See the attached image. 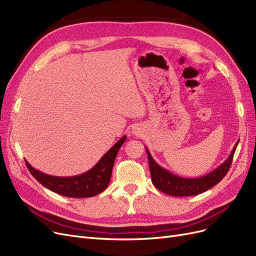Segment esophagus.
Here are the masks:
<instances>
[{"label":"esophagus","mask_w":256,"mask_h":256,"mask_svg":"<svg viewBox=\"0 0 256 256\" xmlns=\"http://www.w3.org/2000/svg\"><path fill=\"white\" fill-rule=\"evenodd\" d=\"M132 132H134L136 136H141L140 128H138V127H134V128L132 129Z\"/></svg>","instance_id":"obj_1"}]
</instances>
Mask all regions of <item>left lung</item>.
Instances as JSON below:
<instances>
[{
    "mask_svg": "<svg viewBox=\"0 0 256 256\" xmlns=\"http://www.w3.org/2000/svg\"><path fill=\"white\" fill-rule=\"evenodd\" d=\"M238 142L234 146V148L232 150L228 158L224 161L222 164L214 168L210 173L198 178H184L171 173L168 171V170L160 166L157 162L154 160L148 150L145 148L147 152V157H148L152 182L158 190L168 196H190L203 193L208 189L212 188L214 186H216L218 182H220L223 180V177L226 175L232 164V160H233Z\"/></svg>",
    "mask_w": 256,
    "mask_h": 256,
    "instance_id": "left-lung-1",
    "label": "left lung"
}]
</instances>
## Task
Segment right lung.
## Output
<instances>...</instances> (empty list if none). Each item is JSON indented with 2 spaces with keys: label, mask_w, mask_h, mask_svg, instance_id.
<instances>
[{
  "label": "right lung",
  "mask_w": 256,
  "mask_h": 256,
  "mask_svg": "<svg viewBox=\"0 0 256 256\" xmlns=\"http://www.w3.org/2000/svg\"><path fill=\"white\" fill-rule=\"evenodd\" d=\"M126 138V136L120 138L94 166L88 170V172L76 176H52L34 168L26 160V164L30 173L36 178L38 182H40L44 187L58 193V194L67 198L95 196L102 193L109 184L115 158L118 156L120 146L125 143Z\"/></svg>",
  "instance_id": "add662e5"
}]
</instances>
